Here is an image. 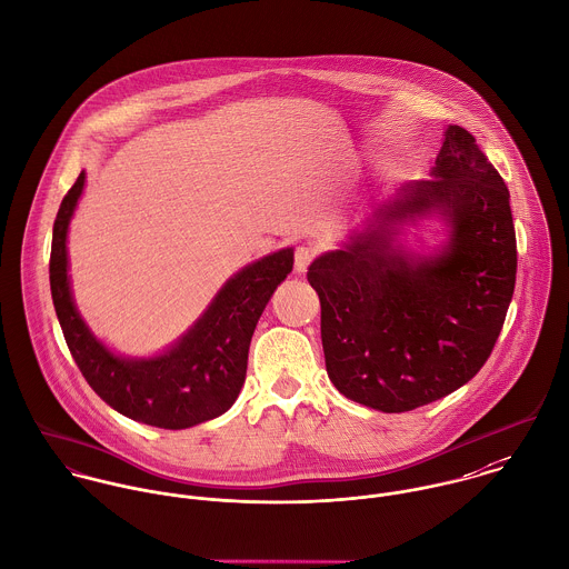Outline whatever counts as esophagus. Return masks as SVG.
Listing matches in <instances>:
<instances>
[{
    "mask_svg": "<svg viewBox=\"0 0 569 569\" xmlns=\"http://www.w3.org/2000/svg\"><path fill=\"white\" fill-rule=\"evenodd\" d=\"M315 248H310V246H299L297 250H295V270L301 274V272H306L308 270V266L312 263V259H315Z\"/></svg>",
    "mask_w": 569,
    "mask_h": 569,
    "instance_id": "esophagus-1",
    "label": "esophagus"
}]
</instances>
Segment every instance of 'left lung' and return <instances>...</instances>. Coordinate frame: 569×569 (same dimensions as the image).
<instances>
[{"label": "left lung", "instance_id": "left-lung-1", "mask_svg": "<svg viewBox=\"0 0 569 569\" xmlns=\"http://www.w3.org/2000/svg\"><path fill=\"white\" fill-rule=\"evenodd\" d=\"M420 218L447 227L433 254H409L391 246V232L367 227L308 270L330 380L382 413L418 409L466 385L488 360L515 292L510 193L459 124L447 127L431 178L402 184L376 211V224Z\"/></svg>", "mask_w": 569, "mask_h": 569}]
</instances>
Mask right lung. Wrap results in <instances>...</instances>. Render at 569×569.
<instances>
[{"label":"right lung","mask_w":569,"mask_h":569,"mask_svg":"<svg viewBox=\"0 0 569 569\" xmlns=\"http://www.w3.org/2000/svg\"><path fill=\"white\" fill-rule=\"evenodd\" d=\"M86 187V171L63 198L50 252L57 319L88 385L124 418L189 429L227 413L246 380L248 347L277 286L292 272L295 250L266 254L232 274L182 339L151 358H124L99 341L81 319L68 274V227Z\"/></svg>","instance_id":"add662e5"}]
</instances>
